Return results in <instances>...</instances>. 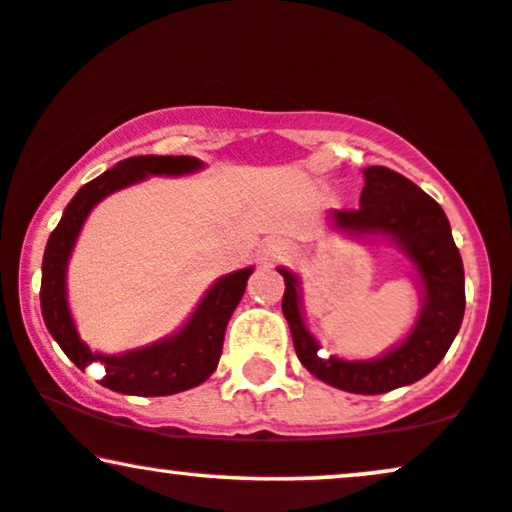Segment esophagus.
<instances>
[{"label": "esophagus", "mask_w": 512, "mask_h": 512, "mask_svg": "<svg viewBox=\"0 0 512 512\" xmlns=\"http://www.w3.org/2000/svg\"><path fill=\"white\" fill-rule=\"evenodd\" d=\"M283 257H288V245L283 243V241H269V243L262 248V260L267 262V264L281 262Z\"/></svg>", "instance_id": "34e87169"}]
</instances>
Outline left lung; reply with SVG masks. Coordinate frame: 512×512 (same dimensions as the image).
<instances>
[{"label": "left lung", "instance_id": "obj_1", "mask_svg": "<svg viewBox=\"0 0 512 512\" xmlns=\"http://www.w3.org/2000/svg\"><path fill=\"white\" fill-rule=\"evenodd\" d=\"M364 179L359 208L335 210L333 222L340 229L383 231L409 252L425 286V307L416 328L404 345L378 361L323 359L302 323L295 276L283 269L286 293L281 307L293 333L297 359L309 373L345 392L383 394L416 383L444 359L463 321L465 281L461 252L437 200L387 167H368Z\"/></svg>", "mask_w": 512, "mask_h": 512}]
</instances>
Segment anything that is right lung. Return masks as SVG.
<instances>
[{"label":"right lung","mask_w":512,"mask_h":512,"mask_svg":"<svg viewBox=\"0 0 512 512\" xmlns=\"http://www.w3.org/2000/svg\"><path fill=\"white\" fill-rule=\"evenodd\" d=\"M198 167L200 160L191 155H134V158L122 160L84 184L68 203L61 222L51 231L42 260L40 304L44 323L77 368L84 371L89 364L99 361L103 366L99 383L108 390L139 394V397H165V394L205 383L222 357L226 323L241 302L252 269L234 271L219 278L203 297L191 321L174 338L137 349V352H127L122 357H103V354L89 352L87 345L77 338L66 302V264L77 231L89 210L108 193L134 184L146 174H184Z\"/></svg>","instance_id":"obj_1"}]
</instances>
